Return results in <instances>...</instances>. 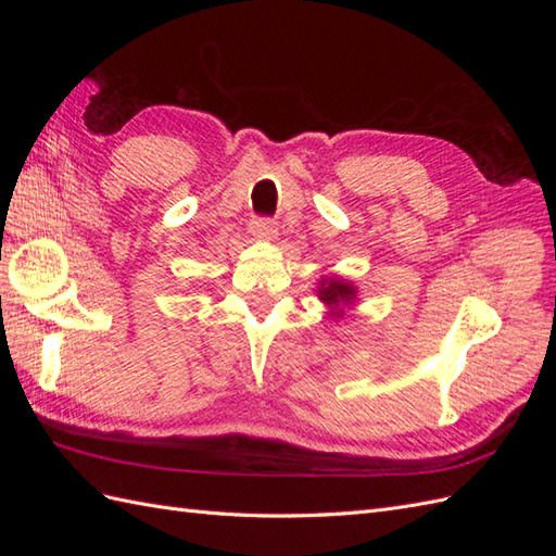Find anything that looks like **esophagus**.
I'll use <instances>...</instances> for the list:
<instances>
[{
	"mask_svg": "<svg viewBox=\"0 0 556 556\" xmlns=\"http://www.w3.org/2000/svg\"><path fill=\"white\" fill-rule=\"evenodd\" d=\"M252 233H255L257 239H274L276 223L271 220V217H257V220L252 223Z\"/></svg>",
	"mask_w": 556,
	"mask_h": 556,
	"instance_id": "esophagus-1",
	"label": "esophagus"
}]
</instances>
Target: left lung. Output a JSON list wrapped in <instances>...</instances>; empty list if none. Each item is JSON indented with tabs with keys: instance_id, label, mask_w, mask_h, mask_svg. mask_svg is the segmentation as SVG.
Returning a JSON list of instances; mask_svg holds the SVG:
<instances>
[{
	"instance_id": "left-lung-1",
	"label": "left lung",
	"mask_w": 556,
	"mask_h": 556,
	"mask_svg": "<svg viewBox=\"0 0 556 556\" xmlns=\"http://www.w3.org/2000/svg\"><path fill=\"white\" fill-rule=\"evenodd\" d=\"M355 296H357V290L352 288V282H348L343 278H323V280H319L317 299L329 308V315L333 319L343 317V308L355 304Z\"/></svg>"
}]
</instances>
